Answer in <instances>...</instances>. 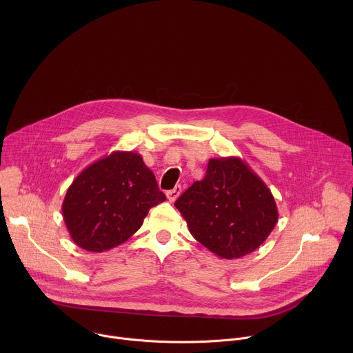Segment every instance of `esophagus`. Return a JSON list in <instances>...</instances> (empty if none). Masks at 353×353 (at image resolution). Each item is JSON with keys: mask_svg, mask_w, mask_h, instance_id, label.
<instances>
[{"mask_svg": "<svg viewBox=\"0 0 353 353\" xmlns=\"http://www.w3.org/2000/svg\"><path fill=\"white\" fill-rule=\"evenodd\" d=\"M180 192H181V187H180V185H176L173 190H169V191L166 192V196H168V199L170 201V203H174V201L177 199V196L180 195Z\"/></svg>", "mask_w": 353, "mask_h": 353, "instance_id": "obj_1", "label": "esophagus"}]
</instances>
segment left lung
<instances>
[{
	"label": "left lung",
	"instance_id": "left-lung-1",
	"mask_svg": "<svg viewBox=\"0 0 353 353\" xmlns=\"http://www.w3.org/2000/svg\"><path fill=\"white\" fill-rule=\"evenodd\" d=\"M196 241L221 259H241L257 250L278 223L267 184L236 157L210 159L205 177L174 203Z\"/></svg>",
	"mask_w": 353,
	"mask_h": 353
}]
</instances>
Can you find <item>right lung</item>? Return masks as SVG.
Masks as SVG:
<instances>
[{
	"label": "right lung",
	"mask_w": 353,
	"mask_h": 353,
	"mask_svg": "<svg viewBox=\"0 0 353 353\" xmlns=\"http://www.w3.org/2000/svg\"><path fill=\"white\" fill-rule=\"evenodd\" d=\"M165 199L139 154L114 150L77 176L63 201V218L78 247L102 253L128 240Z\"/></svg>",
	"instance_id": "add662e5"
}]
</instances>
